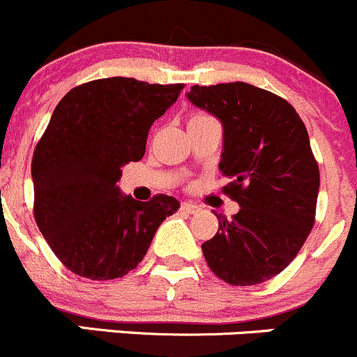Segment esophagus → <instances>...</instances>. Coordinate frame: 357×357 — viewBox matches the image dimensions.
Wrapping results in <instances>:
<instances>
[{
    "instance_id": "1",
    "label": "esophagus",
    "mask_w": 357,
    "mask_h": 357,
    "mask_svg": "<svg viewBox=\"0 0 357 357\" xmlns=\"http://www.w3.org/2000/svg\"><path fill=\"white\" fill-rule=\"evenodd\" d=\"M180 210L185 211V213H197V211H199L201 208L197 206V204L190 203V201H183L182 206H180Z\"/></svg>"
}]
</instances>
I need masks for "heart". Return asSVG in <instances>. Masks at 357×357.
I'll return each mask as SVG.
<instances>
[{"mask_svg": "<svg viewBox=\"0 0 357 357\" xmlns=\"http://www.w3.org/2000/svg\"><path fill=\"white\" fill-rule=\"evenodd\" d=\"M204 118H208V116H204V114H194L192 118H190V121H197V119H204Z\"/></svg>", "mask_w": 357, "mask_h": 357, "instance_id": "b5f03b06", "label": "heart"}]
</instances>
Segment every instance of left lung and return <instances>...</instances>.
Listing matches in <instances>:
<instances>
[{"mask_svg":"<svg viewBox=\"0 0 357 357\" xmlns=\"http://www.w3.org/2000/svg\"><path fill=\"white\" fill-rule=\"evenodd\" d=\"M187 98L222 123L224 187L239 204L201 245L208 267L225 283L252 287L280 274L305 243L316 217L319 168L309 133L284 98L236 81L194 84Z\"/></svg>","mask_w":357,"mask_h":357,"instance_id":"obj_1","label":"left lung"}]
</instances>
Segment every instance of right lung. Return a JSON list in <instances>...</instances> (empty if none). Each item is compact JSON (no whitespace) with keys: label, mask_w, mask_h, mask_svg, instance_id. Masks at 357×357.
<instances>
[{"label":"right lung","mask_w":357,"mask_h":357,"mask_svg":"<svg viewBox=\"0 0 357 357\" xmlns=\"http://www.w3.org/2000/svg\"><path fill=\"white\" fill-rule=\"evenodd\" d=\"M182 88L105 77L73 88L55 107L33 156L34 218L77 276L107 281L128 274L161 222L180 208L167 194L133 199L116 182L121 167L142 160L149 128Z\"/></svg>","instance_id":"obj_1"}]
</instances>
